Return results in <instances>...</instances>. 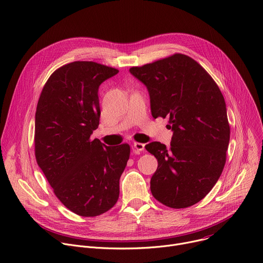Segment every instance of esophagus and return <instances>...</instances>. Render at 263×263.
Listing matches in <instances>:
<instances>
[{
    "label": "esophagus",
    "mask_w": 263,
    "mask_h": 263,
    "mask_svg": "<svg viewBox=\"0 0 263 263\" xmlns=\"http://www.w3.org/2000/svg\"><path fill=\"white\" fill-rule=\"evenodd\" d=\"M145 145L141 144V142H134L133 144V151L135 153H140L141 151H144Z\"/></svg>",
    "instance_id": "1"
}]
</instances>
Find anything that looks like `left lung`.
I'll list each match as a JSON object with an SVG mask.
<instances>
[{
	"instance_id": "8db88e82",
	"label": "left lung",
	"mask_w": 263,
	"mask_h": 263,
	"mask_svg": "<svg viewBox=\"0 0 263 263\" xmlns=\"http://www.w3.org/2000/svg\"><path fill=\"white\" fill-rule=\"evenodd\" d=\"M130 73L150 95L154 118H169L170 149L159 141L146 145L158 166L150 182L162 204L183 209L199 202L219 179L227 160L230 125L223 95L192 58L175 53Z\"/></svg>"
}]
</instances>
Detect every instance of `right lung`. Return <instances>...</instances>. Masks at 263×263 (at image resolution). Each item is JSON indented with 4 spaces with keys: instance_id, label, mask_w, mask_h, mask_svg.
Wrapping results in <instances>:
<instances>
[{
    "instance_id": "right-lung-1",
    "label": "right lung",
    "mask_w": 263,
    "mask_h": 263,
    "mask_svg": "<svg viewBox=\"0 0 263 263\" xmlns=\"http://www.w3.org/2000/svg\"><path fill=\"white\" fill-rule=\"evenodd\" d=\"M117 73L94 62L64 65L46 82L36 106V162L60 201L84 217L116 203L130 156L128 144L108 147L90 138L100 125L99 87Z\"/></svg>"
}]
</instances>
